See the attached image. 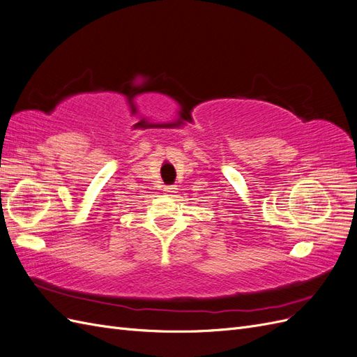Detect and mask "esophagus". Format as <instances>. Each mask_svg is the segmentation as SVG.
<instances>
[{"mask_svg": "<svg viewBox=\"0 0 357 357\" xmlns=\"http://www.w3.org/2000/svg\"><path fill=\"white\" fill-rule=\"evenodd\" d=\"M164 192H165V193H168V195H172V193H176V192H177V186H174V185L165 186V188H164Z\"/></svg>", "mask_w": 357, "mask_h": 357, "instance_id": "obj_1", "label": "esophagus"}]
</instances>
